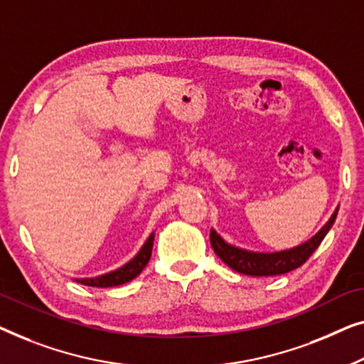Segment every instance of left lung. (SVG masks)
Here are the masks:
<instances>
[{
	"label": "left lung",
	"mask_w": 364,
	"mask_h": 364,
	"mask_svg": "<svg viewBox=\"0 0 364 364\" xmlns=\"http://www.w3.org/2000/svg\"><path fill=\"white\" fill-rule=\"evenodd\" d=\"M338 209L333 213V216L330 218V221L325 224L323 228L316 232L310 240H306L305 244L294 247L290 250H282V252H274V254H262V252H249V250L234 247L224 242L221 235H219L214 229H211V245L214 252L224 264L229 265L232 270L239 274L245 275H254V277H267V275H280L287 274L290 270H294L300 265H304L306 260L310 259V255L315 252L316 247L321 244V240L325 239L326 232L330 231V228L333 226L336 219Z\"/></svg>",
	"instance_id": "left-lung-1"
}]
</instances>
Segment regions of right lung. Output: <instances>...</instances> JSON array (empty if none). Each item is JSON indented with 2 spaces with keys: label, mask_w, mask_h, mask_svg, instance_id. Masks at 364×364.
<instances>
[{
  "label": "right lung",
  "mask_w": 364,
  "mask_h": 364,
  "mask_svg": "<svg viewBox=\"0 0 364 364\" xmlns=\"http://www.w3.org/2000/svg\"><path fill=\"white\" fill-rule=\"evenodd\" d=\"M153 239L155 235H150L148 240L143 245L140 252H138L135 257H133L129 264H125L124 267L114 270V272H109L105 275H100V277H94V279H80L77 282L82 285H89V287H115V285H122L130 282L136 277L138 274L145 269V265L148 264V260L151 257V249H153Z\"/></svg>",
  "instance_id": "obj_1"
}]
</instances>
